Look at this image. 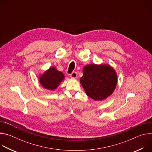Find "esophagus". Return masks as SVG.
<instances>
[{
    "label": "esophagus",
    "mask_w": 152,
    "mask_h": 152,
    "mask_svg": "<svg viewBox=\"0 0 152 152\" xmlns=\"http://www.w3.org/2000/svg\"><path fill=\"white\" fill-rule=\"evenodd\" d=\"M71 77L72 78H76L77 77V73L76 72H73L72 73V74L70 75Z\"/></svg>",
    "instance_id": "34e87169"
}]
</instances>
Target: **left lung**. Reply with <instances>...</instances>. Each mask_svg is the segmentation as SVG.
Segmentation results:
<instances>
[{
	"label": "left lung",
	"mask_w": 152,
	"mask_h": 152,
	"mask_svg": "<svg viewBox=\"0 0 152 152\" xmlns=\"http://www.w3.org/2000/svg\"><path fill=\"white\" fill-rule=\"evenodd\" d=\"M80 82L86 95L95 100H102L113 93L117 76L108 65L90 64L83 68Z\"/></svg>",
	"instance_id": "left-lung-1"
}]
</instances>
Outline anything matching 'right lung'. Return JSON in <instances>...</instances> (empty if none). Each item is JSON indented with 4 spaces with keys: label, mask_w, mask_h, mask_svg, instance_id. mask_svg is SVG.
<instances>
[{
    "label": "right lung",
    "mask_w": 152,
    "mask_h": 152,
    "mask_svg": "<svg viewBox=\"0 0 152 152\" xmlns=\"http://www.w3.org/2000/svg\"><path fill=\"white\" fill-rule=\"evenodd\" d=\"M64 79L63 73L52 67L39 77V82L44 88L53 90L58 87Z\"/></svg>",
    "instance_id": "right-lung-1"
}]
</instances>
